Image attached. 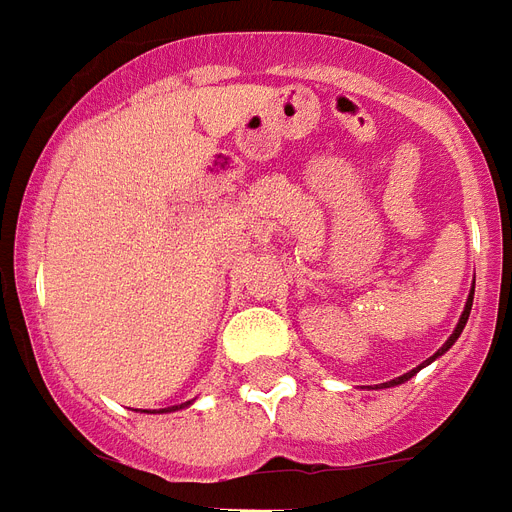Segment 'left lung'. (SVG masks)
<instances>
[{
    "instance_id": "left-lung-1",
    "label": "left lung",
    "mask_w": 512,
    "mask_h": 512,
    "mask_svg": "<svg viewBox=\"0 0 512 512\" xmlns=\"http://www.w3.org/2000/svg\"><path fill=\"white\" fill-rule=\"evenodd\" d=\"M470 306H473V290H470V296H468V304H465V312H463V317H460V322H457V327H455V333L449 335V341L444 343V346H441L439 351H436V354H433L431 359H428V362H433V359L436 357H441V354H444V351L449 349V346H452V343L457 341V338H460V333H463V327H465V322H468V317H470ZM428 362H425V365H428ZM425 365H420V367H425ZM418 367V370H420ZM418 370H412V372H407V375H402V378H396V380H391V383H386V386H396V383H404V380L407 378H412V375H415V372Z\"/></svg>"
}]
</instances>
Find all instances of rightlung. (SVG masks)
I'll return each instance as SVG.
<instances>
[{
    "instance_id": "right-lung-1",
    "label": "right lung",
    "mask_w": 512,
    "mask_h": 512,
    "mask_svg": "<svg viewBox=\"0 0 512 512\" xmlns=\"http://www.w3.org/2000/svg\"><path fill=\"white\" fill-rule=\"evenodd\" d=\"M187 404V402H185ZM171 410H182V404H177V407H171Z\"/></svg>"
}]
</instances>
